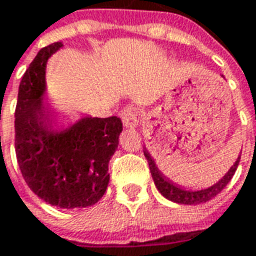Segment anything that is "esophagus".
Returning a JSON list of instances; mask_svg holds the SVG:
<instances>
[{"instance_id": "esophagus-1", "label": "esophagus", "mask_w": 256, "mask_h": 256, "mask_svg": "<svg viewBox=\"0 0 256 256\" xmlns=\"http://www.w3.org/2000/svg\"><path fill=\"white\" fill-rule=\"evenodd\" d=\"M121 120L126 128H135L138 124V117H136V110L134 108H124L121 110Z\"/></svg>"}]
</instances>
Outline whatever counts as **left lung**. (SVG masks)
I'll return each mask as SVG.
<instances>
[{"mask_svg": "<svg viewBox=\"0 0 256 256\" xmlns=\"http://www.w3.org/2000/svg\"><path fill=\"white\" fill-rule=\"evenodd\" d=\"M144 156L148 161L151 176H152V180L156 182V187L158 188V191L161 192L166 199L174 203H180V204H200V203H206L214 196H217L218 194L226 187L228 182L232 180L233 174L238 166V162H240V156H238L236 162L233 164V166L228 170L226 174L220 182H216L214 186L204 188V190H199V191H192V190H187V188L177 186L176 182H173L166 176H164L160 169L156 168V162L152 160V156H150V152L147 151L146 147H144Z\"/></svg>", "mask_w": 256, "mask_h": 256, "instance_id": "8db88e82", "label": "left lung"}]
</instances>
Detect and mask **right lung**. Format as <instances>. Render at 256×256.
<instances>
[{"mask_svg": "<svg viewBox=\"0 0 256 256\" xmlns=\"http://www.w3.org/2000/svg\"><path fill=\"white\" fill-rule=\"evenodd\" d=\"M62 48L56 42L39 50L18 86L14 112V148L31 191L60 208L92 206L109 184V161L118 146V117H83L57 130L56 113L44 102L46 62Z\"/></svg>", "mask_w": 256, "mask_h": 256, "instance_id": "add662e5", "label": "right lung"}]
</instances>
